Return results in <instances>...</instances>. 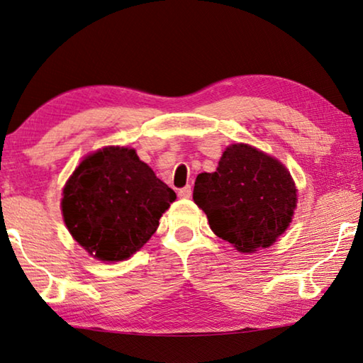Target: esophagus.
<instances>
[{"instance_id":"obj_1","label":"esophagus","mask_w":363,"mask_h":363,"mask_svg":"<svg viewBox=\"0 0 363 363\" xmlns=\"http://www.w3.org/2000/svg\"><path fill=\"white\" fill-rule=\"evenodd\" d=\"M191 194H193V189L189 185L178 189V196H180V198H183V199H189V198H191Z\"/></svg>"}]
</instances>
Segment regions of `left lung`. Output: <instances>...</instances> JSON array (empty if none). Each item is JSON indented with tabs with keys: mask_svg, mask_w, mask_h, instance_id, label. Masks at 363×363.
I'll return each instance as SVG.
<instances>
[{
	"mask_svg": "<svg viewBox=\"0 0 363 363\" xmlns=\"http://www.w3.org/2000/svg\"><path fill=\"white\" fill-rule=\"evenodd\" d=\"M193 199L212 231L239 252L266 249L287 230L296 207L289 170L249 145H231L213 174H199Z\"/></svg>",
	"mask_w": 363,
	"mask_h": 363,
	"instance_id": "obj_1",
	"label": "left lung"
}]
</instances>
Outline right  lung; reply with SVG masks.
<instances>
[{
	"label": "right lung",
	"mask_w": 363,
	"mask_h": 363,
	"mask_svg": "<svg viewBox=\"0 0 363 363\" xmlns=\"http://www.w3.org/2000/svg\"><path fill=\"white\" fill-rule=\"evenodd\" d=\"M135 151L104 148L87 156L63 189L62 212L72 236L95 258L121 262L142 249L175 201Z\"/></svg>",
	"instance_id": "1"
}]
</instances>
